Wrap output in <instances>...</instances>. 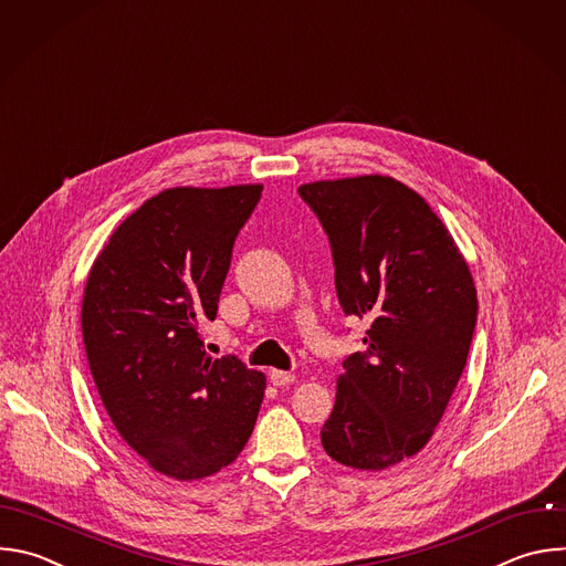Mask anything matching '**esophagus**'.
Returning a JSON list of instances; mask_svg holds the SVG:
<instances>
[{
	"label": "esophagus",
	"mask_w": 566,
	"mask_h": 566,
	"mask_svg": "<svg viewBox=\"0 0 566 566\" xmlns=\"http://www.w3.org/2000/svg\"><path fill=\"white\" fill-rule=\"evenodd\" d=\"M269 378H271L273 387H289V385L295 382V375L289 373V370H275V368H273V370L269 373Z\"/></svg>",
	"instance_id": "34e87169"
}]
</instances>
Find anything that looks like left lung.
<instances>
[{
    "label": "left lung",
    "instance_id": "8db88e82",
    "mask_svg": "<svg viewBox=\"0 0 566 566\" xmlns=\"http://www.w3.org/2000/svg\"><path fill=\"white\" fill-rule=\"evenodd\" d=\"M328 235L346 315L368 322L348 355L322 447L339 464L382 471L424 449L467 366L478 322L471 271L449 229L389 175L302 184Z\"/></svg>",
    "mask_w": 566,
    "mask_h": 566
}]
</instances>
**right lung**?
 <instances>
[{
  "instance_id": "obj_1",
  "label": "right lung",
  "mask_w": 566,
  "mask_h": 566,
  "mask_svg": "<svg viewBox=\"0 0 566 566\" xmlns=\"http://www.w3.org/2000/svg\"><path fill=\"white\" fill-rule=\"evenodd\" d=\"M260 198V184L166 188L115 229L86 280L82 333L104 409L150 469L181 482L240 455L264 398V373L211 357L198 333Z\"/></svg>"
}]
</instances>
